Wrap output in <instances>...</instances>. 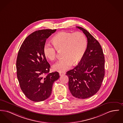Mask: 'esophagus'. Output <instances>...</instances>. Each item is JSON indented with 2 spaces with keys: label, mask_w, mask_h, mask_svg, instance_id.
Segmentation results:
<instances>
[{
  "label": "esophagus",
  "mask_w": 123,
  "mask_h": 123,
  "mask_svg": "<svg viewBox=\"0 0 123 123\" xmlns=\"http://www.w3.org/2000/svg\"><path fill=\"white\" fill-rule=\"evenodd\" d=\"M65 73H64V72H59V75L60 76H61L63 75H65Z\"/></svg>",
  "instance_id": "34e87169"
}]
</instances>
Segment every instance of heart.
Masks as SVG:
<instances>
[{
  "label": "heart",
  "instance_id": "heart-1",
  "mask_svg": "<svg viewBox=\"0 0 123 123\" xmlns=\"http://www.w3.org/2000/svg\"><path fill=\"white\" fill-rule=\"evenodd\" d=\"M53 47L49 43H45L43 53L45 58L53 60L57 56V51L63 50L64 57L53 66L55 71L63 72L72 65L78 63L84 56L87 47V39L81 32L72 33L62 31L56 34L52 38Z\"/></svg>",
  "mask_w": 123,
  "mask_h": 123
}]
</instances>
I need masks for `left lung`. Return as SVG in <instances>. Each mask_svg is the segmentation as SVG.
Here are the masks:
<instances>
[{
  "label": "left lung",
  "mask_w": 123,
  "mask_h": 123,
  "mask_svg": "<svg viewBox=\"0 0 123 123\" xmlns=\"http://www.w3.org/2000/svg\"><path fill=\"white\" fill-rule=\"evenodd\" d=\"M81 30L87 38L86 49L78 65L66 72L69 88L72 95L85 99L99 90L105 76V57L101 45L87 30Z\"/></svg>",
  "instance_id": "left-lung-1"
}]
</instances>
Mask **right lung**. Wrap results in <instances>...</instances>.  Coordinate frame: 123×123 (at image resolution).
<instances>
[{
	"label": "right lung",
	"instance_id": "obj_1",
	"mask_svg": "<svg viewBox=\"0 0 123 123\" xmlns=\"http://www.w3.org/2000/svg\"><path fill=\"white\" fill-rule=\"evenodd\" d=\"M56 31L43 29L33 32L25 39L18 51L17 78L23 92L31 101L48 98L53 83L59 78L57 72L49 73L51 66L43 53L46 39Z\"/></svg>",
	"mask_w": 123,
	"mask_h": 123
}]
</instances>
